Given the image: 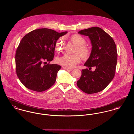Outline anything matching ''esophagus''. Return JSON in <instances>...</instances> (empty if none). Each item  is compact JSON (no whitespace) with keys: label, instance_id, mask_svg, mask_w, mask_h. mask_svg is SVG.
Masks as SVG:
<instances>
[{"label":"esophagus","instance_id":"esophagus-1","mask_svg":"<svg viewBox=\"0 0 134 134\" xmlns=\"http://www.w3.org/2000/svg\"><path fill=\"white\" fill-rule=\"evenodd\" d=\"M63 68L65 69V70H67V71H72V70H73L72 68H66V67H63Z\"/></svg>","mask_w":134,"mask_h":134}]
</instances>
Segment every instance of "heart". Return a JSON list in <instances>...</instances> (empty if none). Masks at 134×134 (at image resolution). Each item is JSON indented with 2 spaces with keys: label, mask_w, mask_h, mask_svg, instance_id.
Masks as SVG:
<instances>
[{
  "label": "heart",
  "mask_w": 134,
  "mask_h": 134,
  "mask_svg": "<svg viewBox=\"0 0 134 134\" xmlns=\"http://www.w3.org/2000/svg\"><path fill=\"white\" fill-rule=\"evenodd\" d=\"M65 38L77 47L73 52L74 54H65L57 59V63L65 67L72 68L79 63L81 58L82 60H86L90 57L91 51L86 45V40L82 36L74 34ZM65 47V43L63 38H60L56 41L55 48L57 52H62Z\"/></svg>",
  "instance_id": "b5f03b06"
}]
</instances>
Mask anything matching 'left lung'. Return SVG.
<instances>
[{
  "label": "left lung",
  "mask_w": 134,
  "mask_h": 134,
  "mask_svg": "<svg viewBox=\"0 0 134 134\" xmlns=\"http://www.w3.org/2000/svg\"><path fill=\"white\" fill-rule=\"evenodd\" d=\"M79 33L88 36L92 48L84 64L89 69L82 70L77 85L87 94L98 93L105 88L114 77L118 59L116 47L113 38L99 27H91ZM93 66L95 70L90 71Z\"/></svg>",
  "instance_id": "left-lung-1"
}]
</instances>
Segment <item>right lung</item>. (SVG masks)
<instances>
[{
	"label": "right lung",
	"mask_w": 134,
	"mask_h": 134,
	"mask_svg": "<svg viewBox=\"0 0 134 134\" xmlns=\"http://www.w3.org/2000/svg\"><path fill=\"white\" fill-rule=\"evenodd\" d=\"M67 33L41 28L23 37L16 51L15 61L17 76L25 87L40 92L54 85L61 66L47 63L54 59L56 41Z\"/></svg>",
	"instance_id": "1"
}]
</instances>
